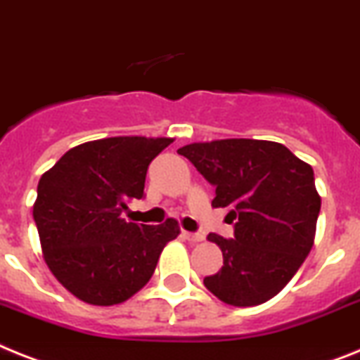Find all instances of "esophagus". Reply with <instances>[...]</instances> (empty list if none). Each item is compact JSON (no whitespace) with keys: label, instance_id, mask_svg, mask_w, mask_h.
Instances as JSON below:
<instances>
[{"label":"esophagus","instance_id":"1","mask_svg":"<svg viewBox=\"0 0 360 360\" xmlns=\"http://www.w3.org/2000/svg\"><path fill=\"white\" fill-rule=\"evenodd\" d=\"M183 238H185L186 241H190V243H199V241H203V236H201V234H194V232L186 231H183Z\"/></svg>","mask_w":360,"mask_h":360}]
</instances>
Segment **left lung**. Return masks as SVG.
<instances>
[{
  "label": "left lung",
  "instance_id": "obj_1",
  "mask_svg": "<svg viewBox=\"0 0 360 360\" xmlns=\"http://www.w3.org/2000/svg\"><path fill=\"white\" fill-rule=\"evenodd\" d=\"M177 153L216 186L214 208L231 207L234 240L208 234L223 267L203 280L229 306L250 307L276 297L315 243L320 195L311 165L273 141L221 139Z\"/></svg>",
  "mask_w": 360,
  "mask_h": 360
}]
</instances>
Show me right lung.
I'll use <instances>...</instances> for the list:
<instances>
[{"label": "right lung", "instance_id": "obj_1", "mask_svg": "<svg viewBox=\"0 0 360 360\" xmlns=\"http://www.w3.org/2000/svg\"><path fill=\"white\" fill-rule=\"evenodd\" d=\"M170 137H110L78 144L38 183L32 207L47 267L91 306H115L146 285L179 223L126 221L128 201L144 195L148 165Z\"/></svg>", "mask_w": 360, "mask_h": 360}]
</instances>
